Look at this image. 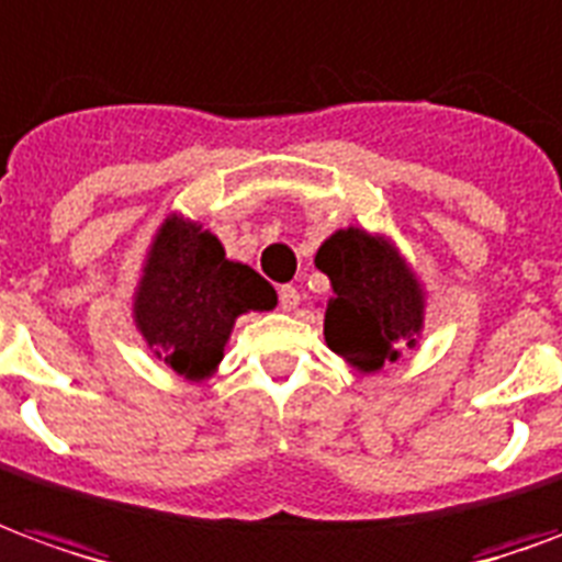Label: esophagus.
<instances>
[{
  "mask_svg": "<svg viewBox=\"0 0 562 562\" xmlns=\"http://www.w3.org/2000/svg\"><path fill=\"white\" fill-rule=\"evenodd\" d=\"M297 304H301V294H297V289H294V285H282L280 289L282 310H285V313H292V310H297Z\"/></svg>",
  "mask_w": 562,
  "mask_h": 562,
  "instance_id": "1",
  "label": "esophagus"
}]
</instances>
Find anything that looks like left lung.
<instances>
[{"label":"left lung","mask_w":562,"mask_h":562,"mask_svg":"<svg viewBox=\"0 0 562 562\" xmlns=\"http://www.w3.org/2000/svg\"><path fill=\"white\" fill-rule=\"evenodd\" d=\"M316 268L334 289L325 304V342L346 364L376 373L418 346L424 289L389 237L340 228L318 246Z\"/></svg>","instance_id":"8db88e82"}]
</instances>
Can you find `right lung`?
<instances>
[{
  "label": "right lung",
  "mask_w": 562,
  "mask_h": 562,
  "mask_svg": "<svg viewBox=\"0 0 562 562\" xmlns=\"http://www.w3.org/2000/svg\"><path fill=\"white\" fill-rule=\"evenodd\" d=\"M273 306V285L249 265L225 258L216 234L168 213L144 258L132 316L161 364L201 382L216 373L237 316Z\"/></svg>",
  "instance_id": "right-lung-1"
}]
</instances>
